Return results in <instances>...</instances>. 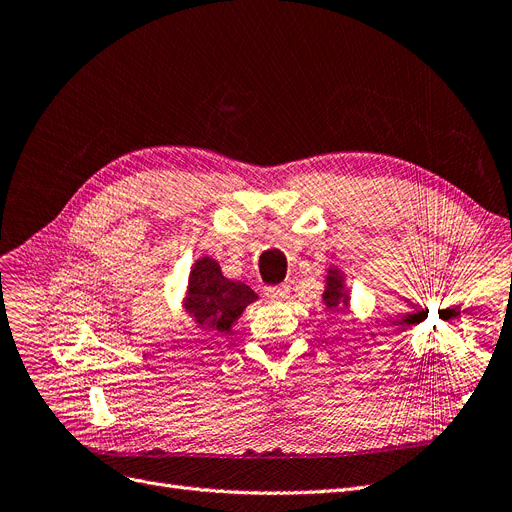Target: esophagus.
<instances>
[{
  "mask_svg": "<svg viewBox=\"0 0 512 512\" xmlns=\"http://www.w3.org/2000/svg\"><path fill=\"white\" fill-rule=\"evenodd\" d=\"M265 294H267L269 299H273V301H284V299H288L290 288L286 284H282V286H269V288H265Z\"/></svg>",
  "mask_w": 512,
  "mask_h": 512,
  "instance_id": "1",
  "label": "esophagus"
}]
</instances>
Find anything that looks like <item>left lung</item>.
Instances as JSON below:
<instances>
[{
  "instance_id": "1",
  "label": "left lung",
  "mask_w": 512,
  "mask_h": 512,
  "mask_svg": "<svg viewBox=\"0 0 512 512\" xmlns=\"http://www.w3.org/2000/svg\"><path fill=\"white\" fill-rule=\"evenodd\" d=\"M322 301L327 309H337L348 305V292L344 288V277L337 269H329L327 275V290L322 294Z\"/></svg>"
}]
</instances>
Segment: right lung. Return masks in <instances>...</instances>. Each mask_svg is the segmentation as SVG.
<instances>
[{
    "instance_id": "add662e5",
    "label": "right lung",
    "mask_w": 512,
    "mask_h": 512,
    "mask_svg": "<svg viewBox=\"0 0 512 512\" xmlns=\"http://www.w3.org/2000/svg\"><path fill=\"white\" fill-rule=\"evenodd\" d=\"M256 292L241 282L228 280L213 258H200L192 267L188 282V297H185V312H188L200 327L218 333H230L243 309L254 303Z\"/></svg>"
}]
</instances>
